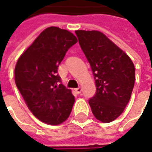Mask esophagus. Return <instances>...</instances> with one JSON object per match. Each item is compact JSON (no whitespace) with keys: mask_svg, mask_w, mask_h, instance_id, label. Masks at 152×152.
I'll list each match as a JSON object with an SVG mask.
<instances>
[{"mask_svg":"<svg viewBox=\"0 0 152 152\" xmlns=\"http://www.w3.org/2000/svg\"><path fill=\"white\" fill-rule=\"evenodd\" d=\"M75 92L76 94H81L82 93V88H75Z\"/></svg>","mask_w":152,"mask_h":152,"instance_id":"34e87169","label":"esophagus"}]
</instances>
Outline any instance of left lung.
I'll return each mask as SVG.
<instances>
[{"mask_svg":"<svg viewBox=\"0 0 152 152\" xmlns=\"http://www.w3.org/2000/svg\"><path fill=\"white\" fill-rule=\"evenodd\" d=\"M76 34L95 80L96 92L88 102L92 113L102 123L112 122L129 102L135 83L134 64L102 31L77 30Z\"/></svg>","mask_w":152,"mask_h":152,"instance_id":"left-lung-1","label":"left lung"}]
</instances>
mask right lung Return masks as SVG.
Segmentation results:
<instances>
[{
    "label": "right lung",
    "mask_w": 152,
    "mask_h": 152,
    "mask_svg": "<svg viewBox=\"0 0 152 152\" xmlns=\"http://www.w3.org/2000/svg\"><path fill=\"white\" fill-rule=\"evenodd\" d=\"M77 42L70 31L57 26L45 29L19 58L15 83L29 110L39 121L60 125L71 113L75 98L59 84L58 67L69 48Z\"/></svg>",
    "instance_id": "right-lung-1"
}]
</instances>
